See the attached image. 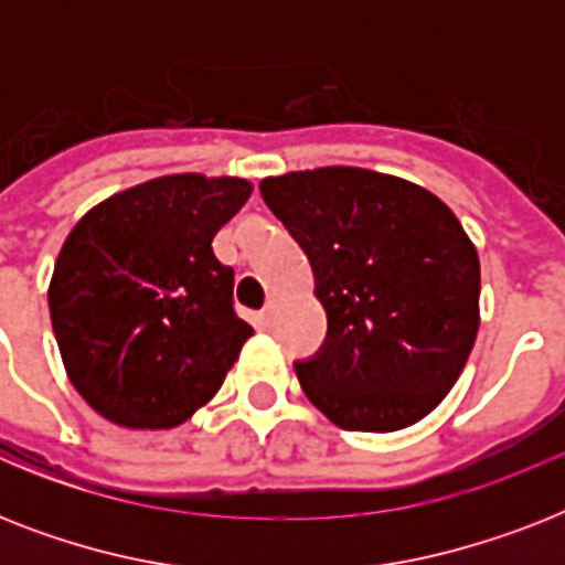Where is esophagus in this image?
Instances as JSON below:
<instances>
[{"label": "esophagus", "instance_id": "1", "mask_svg": "<svg viewBox=\"0 0 565 565\" xmlns=\"http://www.w3.org/2000/svg\"><path fill=\"white\" fill-rule=\"evenodd\" d=\"M275 313H278V305H275V301L269 299V301H266V308L260 310V319H264V326H273Z\"/></svg>", "mask_w": 565, "mask_h": 565}]
</instances>
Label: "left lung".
Segmentation results:
<instances>
[{
    "instance_id": "obj_1",
    "label": "left lung",
    "mask_w": 565,
    "mask_h": 565,
    "mask_svg": "<svg viewBox=\"0 0 565 565\" xmlns=\"http://www.w3.org/2000/svg\"><path fill=\"white\" fill-rule=\"evenodd\" d=\"M308 255L326 343L296 375L345 430L407 428L463 372L478 337L481 264L463 225L419 184L358 167L260 181Z\"/></svg>"
}]
</instances>
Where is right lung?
<instances>
[{"label": "right lung", "mask_w": 565, "mask_h": 565, "mask_svg": "<svg viewBox=\"0 0 565 565\" xmlns=\"http://www.w3.org/2000/svg\"><path fill=\"white\" fill-rule=\"evenodd\" d=\"M252 195L243 179L163 175L75 222L49 313L66 375L122 428H175L207 404L255 334L213 237Z\"/></svg>", "instance_id": "right-lung-1"}]
</instances>
